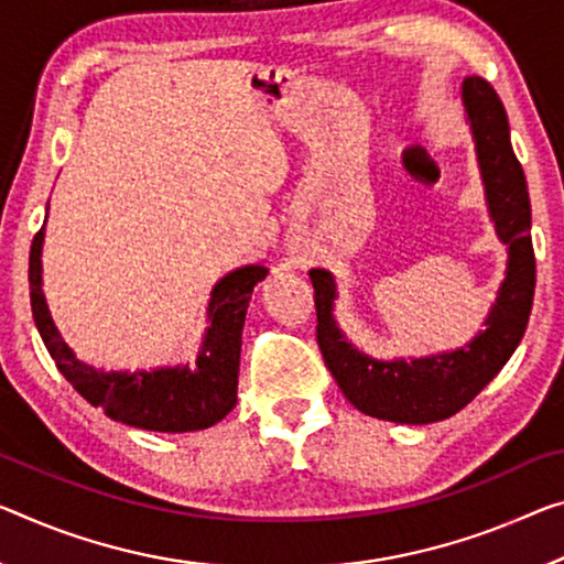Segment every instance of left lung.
Returning <instances> with one entry per match:
<instances>
[{"instance_id": "left-lung-1", "label": "left lung", "mask_w": 564, "mask_h": 564, "mask_svg": "<svg viewBox=\"0 0 564 564\" xmlns=\"http://www.w3.org/2000/svg\"><path fill=\"white\" fill-rule=\"evenodd\" d=\"M462 100L476 143L489 216L509 247L507 276L481 330L464 348L415 360H376L355 350L335 325L337 288L330 272L310 270L317 307V345L343 395L372 419L395 423L444 421L471 403L505 368L527 330L534 297L532 209L522 163L509 141L499 95L481 77H466Z\"/></svg>"}]
</instances>
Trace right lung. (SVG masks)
I'll list each match as a JSON object with an SVG mask.
<instances>
[{
    "label": "right lung",
    "instance_id": "obj_1",
    "mask_svg": "<svg viewBox=\"0 0 564 564\" xmlns=\"http://www.w3.org/2000/svg\"><path fill=\"white\" fill-rule=\"evenodd\" d=\"M42 241L45 224L34 234L30 249L32 317L57 370L85 401L106 411L112 421L163 433L209 429L237 405L241 327L254 284L267 276L264 267H241L216 282L206 310L212 325L206 327L202 350L192 368L102 372L77 360L52 323L42 294Z\"/></svg>",
    "mask_w": 564,
    "mask_h": 564
}]
</instances>
